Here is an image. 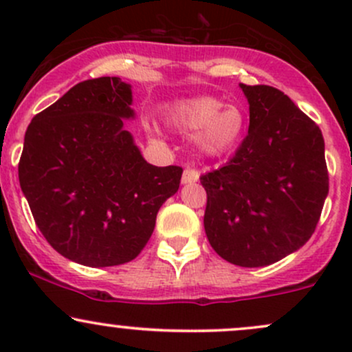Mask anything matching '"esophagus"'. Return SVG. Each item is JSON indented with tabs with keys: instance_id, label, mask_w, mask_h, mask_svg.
Returning a JSON list of instances; mask_svg holds the SVG:
<instances>
[{
	"instance_id": "esophagus-1",
	"label": "esophagus",
	"mask_w": 352,
	"mask_h": 352,
	"mask_svg": "<svg viewBox=\"0 0 352 352\" xmlns=\"http://www.w3.org/2000/svg\"><path fill=\"white\" fill-rule=\"evenodd\" d=\"M200 179V172L195 170V168H185L184 175H182V184H195Z\"/></svg>"
}]
</instances>
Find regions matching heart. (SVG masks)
<instances>
[{
  "instance_id": "1",
  "label": "heart",
  "mask_w": 352,
  "mask_h": 352,
  "mask_svg": "<svg viewBox=\"0 0 352 352\" xmlns=\"http://www.w3.org/2000/svg\"><path fill=\"white\" fill-rule=\"evenodd\" d=\"M167 119L185 134H197V144L207 155H223L236 147L243 137L245 117L235 106L221 99L197 98L168 109Z\"/></svg>"
}]
</instances>
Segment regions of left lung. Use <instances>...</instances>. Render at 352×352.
<instances>
[{
  "mask_svg": "<svg viewBox=\"0 0 352 352\" xmlns=\"http://www.w3.org/2000/svg\"><path fill=\"white\" fill-rule=\"evenodd\" d=\"M250 127L225 167L200 177L212 248L245 268L280 261L314 233L329 192L324 139L305 112L272 86L240 84Z\"/></svg>",
  "mask_w": 352,
  "mask_h": 352,
  "instance_id": "obj_1",
  "label": "left lung"
}]
</instances>
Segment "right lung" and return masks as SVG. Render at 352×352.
Instances as JSON below:
<instances>
[{
    "instance_id": "1",
    "label": "right lung",
    "mask_w": 352,
    "mask_h": 352,
    "mask_svg": "<svg viewBox=\"0 0 352 352\" xmlns=\"http://www.w3.org/2000/svg\"><path fill=\"white\" fill-rule=\"evenodd\" d=\"M131 84H76L28 125L19 185L56 252L92 268L127 263L152 236L177 193L182 168L148 164L124 129L134 119Z\"/></svg>"
}]
</instances>
